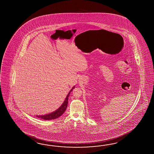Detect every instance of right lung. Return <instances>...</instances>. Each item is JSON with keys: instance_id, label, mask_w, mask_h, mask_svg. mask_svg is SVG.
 Segmentation results:
<instances>
[{"instance_id": "add662e5", "label": "right lung", "mask_w": 154, "mask_h": 154, "mask_svg": "<svg viewBox=\"0 0 154 154\" xmlns=\"http://www.w3.org/2000/svg\"><path fill=\"white\" fill-rule=\"evenodd\" d=\"M75 88V86H74L71 89V90L69 92V94L66 96V99H65V101H64L62 106L58 109H57L55 111L51 113H49V114H47V115H38V116L37 115V116H36V117H38V118H40V119L48 121V120L55 119L56 118L59 117L60 116H62L64 113V112H65L66 109V107H67L68 103V98H69V94H70V92L72 91L73 88Z\"/></svg>"}]
</instances>
